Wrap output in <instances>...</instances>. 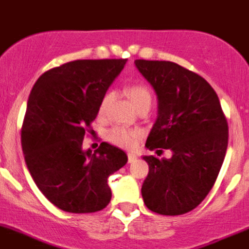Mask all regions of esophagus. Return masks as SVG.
<instances>
[{
  "instance_id": "esophagus-1",
  "label": "esophagus",
  "mask_w": 249,
  "mask_h": 249,
  "mask_svg": "<svg viewBox=\"0 0 249 249\" xmlns=\"http://www.w3.org/2000/svg\"><path fill=\"white\" fill-rule=\"evenodd\" d=\"M137 159H138V156L136 155V154H133V153H129L128 154V162H134V161H137Z\"/></svg>"
}]
</instances>
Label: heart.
<instances>
[{"mask_svg": "<svg viewBox=\"0 0 249 249\" xmlns=\"http://www.w3.org/2000/svg\"><path fill=\"white\" fill-rule=\"evenodd\" d=\"M128 96L131 99L132 104L134 105V107H137L138 105H141L144 101H151V95L150 91L146 89L143 85H133L128 89ZM111 99V94H106L104 96V99L101 100L100 104V112H103L104 110L107 106L108 101ZM141 133L138 131H134V129H128L124 128V127H113L110 131L106 133V138L111 142L115 145L121 146V148L131 149L136 145L137 139L139 138Z\"/></svg>", "mask_w": 249, "mask_h": 249, "instance_id": "obj_1", "label": "heart"}]
</instances>
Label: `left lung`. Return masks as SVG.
I'll use <instances>...</instances> for the list:
<instances>
[{
  "mask_svg": "<svg viewBox=\"0 0 249 249\" xmlns=\"http://www.w3.org/2000/svg\"><path fill=\"white\" fill-rule=\"evenodd\" d=\"M134 63L158 96V118L145 146L172 151L170 159L143 156L149 174L142 197L154 213L186 214L216 181L229 141L226 118L215 90L197 73L170 61Z\"/></svg>",
  "mask_w": 249,
  "mask_h": 249,
  "instance_id": "8db88e82",
  "label": "left lung"
}]
</instances>
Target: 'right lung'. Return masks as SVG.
Listing matches in <instances>:
<instances>
[{
    "mask_svg": "<svg viewBox=\"0 0 249 249\" xmlns=\"http://www.w3.org/2000/svg\"><path fill=\"white\" fill-rule=\"evenodd\" d=\"M127 60H77L39 77L22 127V148L37 188L58 209L103 210L111 200L107 178L127 164L126 153L103 142L83 149L101 100Z\"/></svg>",
    "mask_w": 249,
    "mask_h": 249,
    "instance_id": "add662e5",
    "label": "right lung"
}]
</instances>
